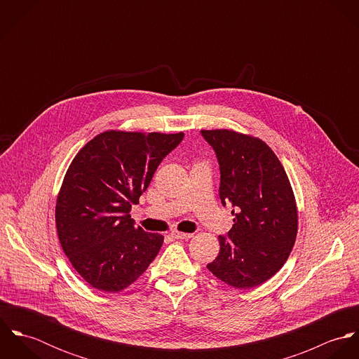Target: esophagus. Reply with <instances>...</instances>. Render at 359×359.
Wrapping results in <instances>:
<instances>
[{"instance_id": "esophagus-1", "label": "esophagus", "mask_w": 359, "mask_h": 359, "mask_svg": "<svg viewBox=\"0 0 359 359\" xmlns=\"http://www.w3.org/2000/svg\"><path fill=\"white\" fill-rule=\"evenodd\" d=\"M171 236L174 239H180V241H188L192 238V233H184V232H172Z\"/></svg>"}]
</instances>
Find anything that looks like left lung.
<instances>
[{"mask_svg": "<svg viewBox=\"0 0 359 359\" xmlns=\"http://www.w3.org/2000/svg\"><path fill=\"white\" fill-rule=\"evenodd\" d=\"M219 165V199L233 225L219 235V253L207 265L218 279L250 289L286 262L297 235V207L283 165L258 138L229 130L201 131Z\"/></svg>", "mask_w": 359, "mask_h": 359, "instance_id": "left-lung-1", "label": "left lung"}]
</instances>
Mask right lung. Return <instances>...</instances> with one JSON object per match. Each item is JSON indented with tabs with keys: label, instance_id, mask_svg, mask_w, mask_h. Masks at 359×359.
<instances>
[{
	"label": "right lung",
	"instance_id": "add662e5",
	"mask_svg": "<svg viewBox=\"0 0 359 359\" xmlns=\"http://www.w3.org/2000/svg\"><path fill=\"white\" fill-rule=\"evenodd\" d=\"M184 133L106 131L73 158L56 201V229L66 257L93 287L120 292L157 256L163 236L131 219L161 160Z\"/></svg>",
	"mask_w": 359,
	"mask_h": 359
}]
</instances>
